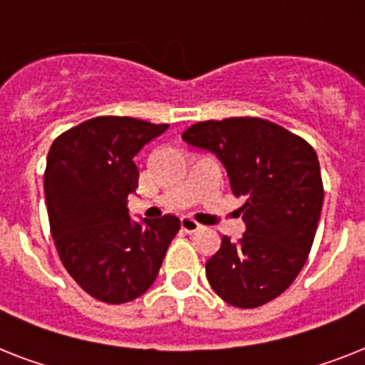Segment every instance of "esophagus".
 Segmentation results:
<instances>
[{
  "instance_id": "esophagus-1",
  "label": "esophagus",
  "mask_w": 365,
  "mask_h": 365,
  "mask_svg": "<svg viewBox=\"0 0 365 365\" xmlns=\"http://www.w3.org/2000/svg\"><path fill=\"white\" fill-rule=\"evenodd\" d=\"M202 226L198 225L197 220L191 219V217H183L182 219V230L183 232H187V234H195V232H198Z\"/></svg>"
}]
</instances>
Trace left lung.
<instances>
[{
    "instance_id": "1",
    "label": "left lung",
    "mask_w": 365,
    "mask_h": 365,
    "mask_svg": "<svg viewBox=\"0 0 365 365\" xmlns=\"http://www.w3.org/2000/svg\"><path fill=\"white\" fill-rule=\"evenodd\" d=\"M182 139L225 165L243 200L245 234L222 237L206 262L213 292L235 308H258L292 286L304 267L323 207L315 150L302 137L258 116L189 125Z\"/></svg>"
}]
</instances>
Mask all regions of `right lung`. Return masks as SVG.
I'll return each instance as SVG.
<instances>
[{"mask_svg": "<svg viewBox=\"0 0 365 365\" xmlns=\"http://www.w3.org/2000/svg\"><path fill=\"white\" fill-rule=\"evenodd\" d=\"M168 124L96 116L53 140L44 173L51 237L64 269L91 297L130 302L154 284L180 230L176 215L133 222L128 195L139 185L135 155Z\"/></svg>", "mask_w": 365, "mask_h": 365, "instance_id": "right-lung-1", "label": "right lung"}]
</instances>
